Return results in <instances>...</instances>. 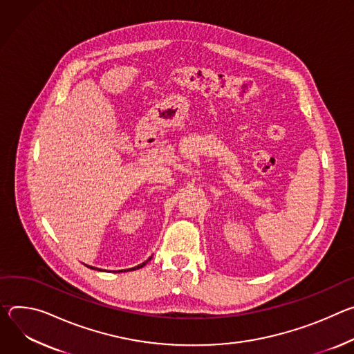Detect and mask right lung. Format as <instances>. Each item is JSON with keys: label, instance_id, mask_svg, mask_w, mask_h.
<instances>
[{"label": "right lung", "instance_id": "add662e5", "mask_svg": "<svg viewBox=\"0 0 354 354\" xmlns=\"http://www.w3.org/2000/svg\"><path fill=\"white\" fill-rule=\"evenodd\" d=\"M150 259H151V257H149L146 261H143L142 264H139V266H136V267H132V268H128V270H118V272H122V271H132V270L140 268V267H143V266H145V264H146V263H147ZM86 266H87V264H86ZM87 267H88V268H93V270H100V268H97V267H93V266H87ZM100 271H101V270H100ZM115 272H116V271H115Z\"/></svg>", "mask_w": 354, "mask_h": 354}]
</instances>
